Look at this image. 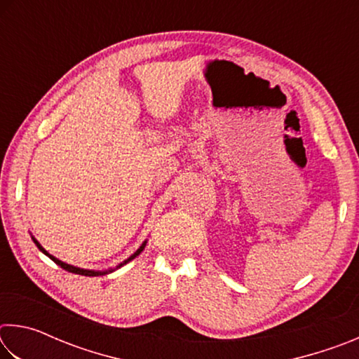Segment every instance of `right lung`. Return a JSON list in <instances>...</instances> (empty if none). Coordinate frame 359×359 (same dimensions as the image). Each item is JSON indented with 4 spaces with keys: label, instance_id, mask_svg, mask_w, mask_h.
<instances>
[{
    "label": "right lung",
    "instance_id": "add662e5",
    "mask_svg": "<svg viewBox=\"0 0 359 359\" xmlns=\"http://www.w3.org/2000/svg\"><path fill=\"white\" fill-rule=\"evenodd\" d=\"M32 234V233H29ZM32 239H33V242L36 244V247L39 248V250L46 255V257H48L50 258L53 263H57L60 267H63L65 271H68V272H72V274H79V276H87V277H96V276H106V274H111V272H114V271H117V269H120L121 266H125L126 263H130L131 259H135L137 255H141V252L144 250L145 248V245H147V239H145L142 244H141V247L137 248V250L131 255V257H128L126 258L125 261H121L120 264H117L115 267H109V269H104V271H95V269H83V267H77V266H72V264H68V263H65V261H62V259H58L57 257H53V255H50L48 253L44 247H42L39 242H38V239L34 238V236L32 234Z\"/></svg>",
    "mask_w": 359,
    "mask_h": 359
}]
</instances>
